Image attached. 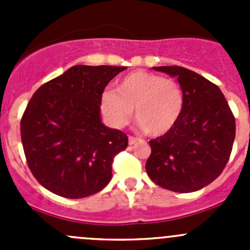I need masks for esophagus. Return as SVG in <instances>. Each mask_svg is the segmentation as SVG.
<instances>
[{
    "label": "esophagus",
    "instance_id": "obj_1",
    "mask_svg": "<svg viewBox=\"0 0 250 250\" xmlns=\"http://www.w3.org/2000/svg\"><path fill=\"white\" fill-rule=\"evenodd\" d=\"M138 141H139V139H138V138H135V137L128 138V143H129V145H134V144L138 143Z\"/></svg>",
    "mask_w": 250,
    "mask_h": 250
}]
</instances>
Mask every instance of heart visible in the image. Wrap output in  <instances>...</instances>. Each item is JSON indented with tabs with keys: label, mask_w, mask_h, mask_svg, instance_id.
<instances>
[{
	"label": "heart",
	"mask_w": 250,
	"mask_h": 250,
	"mask_svg": "<svg viewBox=\"0 0 250 250\" xmlns=\"http://www.w3.org/2000/svg\"><path fill=\"white\" fill-rule=\"evenodd\" d=\"M100 107L115 127L135 120L151 137H161L173 129L184 109V94L175 81L147 71H133L121 78L116 92H105Z\"/></svg>",
	"instance_id": "obj_1"
}]
</instances>
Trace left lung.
Here are the masks:
<instances>
[{
  "label": "left lung",
  "mask_w": 250,
  "mask_h": 250,
  "mask_svg": "<svg viewBox=\"0 0 250 250\" xmlns=\"http://www.w3.org/2000/svg\"><path fill=\"white\" fill-rule=\"evenodd\" d=\"M153 70L178 78L184 109L173 129L150 140L146 172L158 186L174 192H193L224 170L236 135L233 113L220 88L181 66Z\"/></svg>",
  "instance_id": "8db88e82"
}]
</instances>
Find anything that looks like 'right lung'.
<instances>
[{
  "instance_id": "add662e5",
  "label": "right lung",
  "mask_w": 250,
  "mask_h": 250,
  "mask_svg": "<svg viewBox=\"0 0 250 250\" xmlns=\"http://www.w3.org/2000/svg\"><path fill=\"white\" fill-rule=\"evenodd\" d=\"M125 66L76 65L42 84L27 104L20 134L36 180L65 198L99 192L112 178V162L128 137L104 125L100 100Z\"/></svg>"
}]
</instances>
